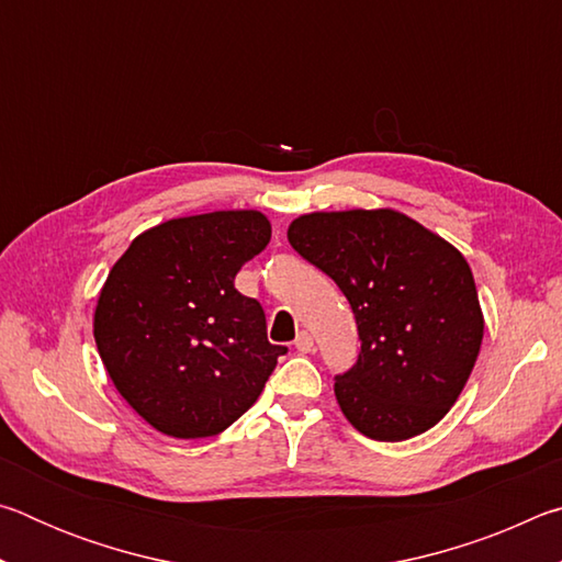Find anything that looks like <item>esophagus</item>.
Masks as SVG:
<instances>
[{
	"instance_id": "obj_1",
	"label": "esophagus",
	"mask_w": 562,
	"mask_h": 562,
	"mask_svg": "<svg viewBox=\"0 0 562 562\" xmlns=\"http://www.w3.org/2000/svg\"><path fill=\"white\" fill-rule=\"evenodd\" d=\"M294 347H297L300 351H304V355H307V351L315 349V339H312L310 331H300L297 339H294Z\"/></svg>"
}]
</instances>
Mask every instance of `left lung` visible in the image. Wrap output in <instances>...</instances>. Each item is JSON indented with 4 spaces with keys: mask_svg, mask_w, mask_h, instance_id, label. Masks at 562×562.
<instances>
[{
    "mask_svg": "<svg viewBox=\"0 0 562 562\" xmlns=\"http://www.w3.org/2000/svg\"><path fill=\"white\" fill-rule=\"evenodd\" d=\"M288 240L337 282L355 312L357 364L335 376L349 424L374 441H404L439 424L483 339L463 255L392 207L300 215Z\"/></svg>",
    "mask_w": 562,
    "mask_h": 562,
    "instance_id": "obj_1",
    "label": "left lung"
}]
</instances>
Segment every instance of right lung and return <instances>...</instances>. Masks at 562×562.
<instances>
[{
	"mask_svg": "<svg viewBox=\"0 0 562 562\" xmlns=\"http://www.w3.org/2000/svg\"><path fill=\"white\" fill-rule=\"evenodd\" d=\"M258 211L173 217L140 233L103 282L93 337L113 386L166 436L225 431L262 394L278 357L235 274L270 243Z\"/></svg>",
	"mask_w": 562,
	"mask_h": 562,
	"instance_id": "add662e5",
	"label": "right lung"
}]
</instances>
